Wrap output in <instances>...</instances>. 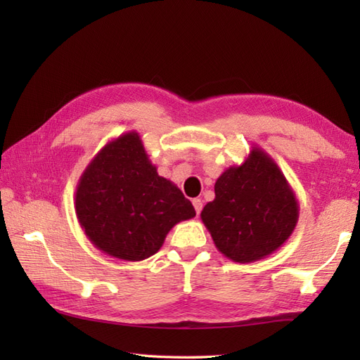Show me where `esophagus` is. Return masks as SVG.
<instances>
[{
    "instance_id": "1",
    "label": "esophagus",
    "mask_w": 360,
    "mask_h": 360,
    "mask_svg": "<svg viewBox=\"0 0 360 360\" xmlns=\"http://www.w3.org/2000/svg\"><path fill=\"white\" fill-rule=\"evenodd\" d=\"M192 204H193V207H195L198 215H200L201 210H202V200H201V198H195V200L192 201Z\"/></svg>"
}]
</instances>
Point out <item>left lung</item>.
<instances>
[{
	"mask_svg": "<svg viewBox=\"0 0 360 360\" xmlns=\"http://www.w3.org/2000/svg\"><path fill=\"white\" fill-rule=\"evenodd\" d=\"M300 205L277 162L252 147L241 165L215 182V200L201 212L217 249L235 263H254L274 254L292 235Z\"/></svg>",
	"mask_w": 360,
	"mask_h": 360,
	"instance_id": "left-lung-1",
	"label": "left lung"
}]
</instances>
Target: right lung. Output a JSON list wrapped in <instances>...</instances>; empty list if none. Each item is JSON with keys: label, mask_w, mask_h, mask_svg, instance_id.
<instances>
[{"label": "right lung", "mask_w": 360, "mask_h": 360, "mask_svg": "<svg viewBox=\"0 0 360 360\" xmlns=\"http://www.w3.org/2000/svg\"><path fill=\"white\" fill-rule=\"evenodd\" d=\"M74 204L88 240L125 262L155 255L176 224L196 215L181 190L158 174L136 131L120 134L93 158Z\"/></svg>", "instance_id": "add662e5"}]
</instances>
